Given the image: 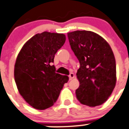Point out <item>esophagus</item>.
<instances>
[{"instance_id":"34e87169","label":"esophagus","mask_w":129,"mask_h":129,"mask_svg":"<svg viewBox=\"0 0 129 129\" xmlns=\"http://www.w3.org/2000/svg\"><path fill=\"white\" fill-rule=\"evenodd\" d=\"M75 77V75H74V73H71L69 75V79L70 80H72L73 79V78H74Z\"/></svg>"}]
</instances>
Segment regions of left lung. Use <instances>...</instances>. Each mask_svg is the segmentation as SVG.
Here are the masks:
<instances>
[{"mask_svg": "<svg viewBox=\"0 0 129 129\" xmlns=\"http://www.w3.org/2000/svg\"><path fill=\"white\" fill-rule=\"evenodd\" d=\"M68 37L80 62L77 99L90 107L102 105L116 85V62L111 47L102 37L90 31H72Z\"/></svg>", "mask_w": 129, "mask_h": 129, "instance_id": "1", "label": "left lung"}]
</instances>
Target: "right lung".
<instances>
[{
    "label": "right lung",
    "mask_w": 129,
    "mask_h": 129,
    "mask_svg": "<svg viewBox=\"0 0 129 129\" xmlns=\"http://www.w3.org/2000/svg\"><path fill=\"white\" fill-rule=\"evenodd\" d=\"M66 40L62 34L44 31L28 40L19 52L14 65V80L19 94L37 110L52 106L68 77L56 73L52 65L55 54Z\"/></svg>",
    "instance_id": "obj_1"
}]
</instances>
